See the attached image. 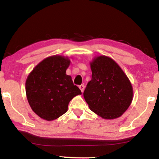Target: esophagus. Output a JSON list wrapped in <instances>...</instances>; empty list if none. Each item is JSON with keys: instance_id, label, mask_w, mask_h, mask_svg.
<instances>
[{"instance_id": "obj_1", "label": "esophagus", "mask_w": 159, "mask_h": 159, "mask_svg": "<svg viewBox=\"0 0 159 159\" xmlns=\"http://www.w3.org/2000/svg\"><path fill=\"white\" fill-rule=\"evenodd\" d=\"M79 88H80V90H81V92L83 93V90H84V88H85L84 85H79Z\"/></svg>"}]
</instances>
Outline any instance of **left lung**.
<instances>
[{
    "instance_id": "1",
    "label": "left lung",
    "mask_w": 159,
    "mask_h": 159,
    "mask_svg": "<svg viewBox=\"0 0 159 159\" xmlns=\"http://www.w3.org/2000/svg\"><path fill=\"white\" fill-rule=\"evenodd\" d=\"M92 79L83 93L91 111L104 119L120 117L133 100V87L121 68L102 55L90 62Z\"/></svg>"
}]
</instances>
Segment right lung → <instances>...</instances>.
Segmentation results:
<instances>
[{
    "mask_svg": "<svg viewBox=\"0 0 159 159\" xmlns=\"http://www.w3.org/2000/svg\"><path fill=\"white\" fill-rule=\"evenodd\" d=\"M70 60L54 55L41 61L27 77L26 94L31 109L43 119L52 120L67 111L69 102L81 91L66 74Z\"/></svg>",
    "mask_w": 159,
    "mask_h": 159,
    "instance_id": "add662e5",
    "label": "right lung"
}]
</instances>
